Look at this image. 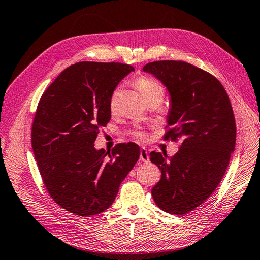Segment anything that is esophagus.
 <instances>
[{
  "label": "esophagus",
  "mask_w": 260,
  "mask_h": 260,
  "mask_svg": "<svg viewBox=\"0 0 260 260\" xmlns=\"http://www.w3.org/2000/svg\"><path fill=\"white\" fill-rule=\"evenodd\" d=\"M140 160L142 162H149L150 155H149V153H147V151L145 149H141V151H140Z\"/></svg>",
  "instance_id": "34e87169"
}]
</instances>
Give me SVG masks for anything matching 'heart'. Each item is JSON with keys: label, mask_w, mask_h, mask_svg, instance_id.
Instances as JSON below:
<instances>
[{"label": "heart", "mask_w": 260, "mask_h": 260, "mask_svg": "<svg viewBox=\"0 0 260 260\" xmlns=\"http://www.w3.org/2000/svg\"><path fill=\"white\" fill-rule=\"evenodd\" d=\"M135 85L145 100L155 95H160L164 98L165 95L164 86H162L160 83H157L155 80L147 78V76H139L135 81ZM118 98H119V90L118 89L113 90V92L110 93L109 100H108L109 109L111 113H115L117 109V106H118ZM134 135L137 137V139H144L145 137L143 132L141 131H135Z\"/></svg>", "instance_id": "obj_1"}]
</instances>
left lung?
<instances>
[{
	"label": "left lung",
	"mask_w": 260,
	"mask_h": 260,
	"mask_svg": "<svg viewBox=\"0 0 260 260\" xmlns=\"http://www.w3.org/2000/svg\"><path fill=\"white\" fill-rule=\"evenodd\" d=\"M143 71L159 79L171 96L164 139L181 140L170 159L150 153L161 170L152 197L162 211L184 215L212 195L228 169L237 134L232 106L220 81L190 63L156 60Z\"/></svg>",
	"instance_id": "1"
}]
</instances>
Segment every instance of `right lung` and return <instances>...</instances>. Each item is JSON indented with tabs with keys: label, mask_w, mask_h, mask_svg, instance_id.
I'll return each mask as SVG.
<instances>
[{
	"label": "right lung",
	"mask_w": 260,
	"mask_h": 260,
	"mask_svg": "<svg viewBox=\"0 0 260 260\" xmlns=\"http://www.w3.org/2000/svg\"><path fill=\"white\" fill-rule=\"evenodd\" d=\"M133 66L80 62L65 69L40 98L31 145L44 186L53 201L79 216L106 211L140 157V146L95 150L99 131L111 118L109 95Z\"/></svg>",
	"instance_id": "obj_1"
}]
</instances>
